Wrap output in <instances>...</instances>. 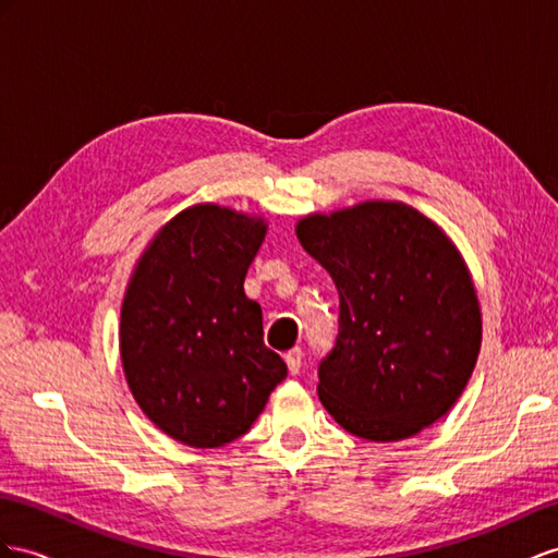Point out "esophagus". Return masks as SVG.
Segmentation results:
<instances>
[{
	"label": "esophagus",
	"instance_id": "obj_1",
	"mask_svg": "<svg viewBox=\"0 0 558 558\" xmlns=\"http://www.w3.org/2000/svg\"><path fill=\"white\" fill-rule=\"evenodd\" d=\"M302 361H304V353H302V349H292V351L284 353V363H288V367H290V373H292V375H296L299 369H302Z\"/></svg>",
	"mask_w": 558,
	"mask_h": 558
}]
</instances>
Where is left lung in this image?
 Here are the masks:
<instances>
[{
  "label": "left lung",
  "instance_id": "1",
  "mask_svg": "<svg viewBox=\"0 0 558 558\" xmlns=\"http://www.w3.org/2000/svg\"><path fill=\"white\" fill-rule=\"evenodd\" d=\"M296 238L339 292L335 347L318 365L325 410L379 442L446 415L481 349L478 299L452 242L401 203L313 214Z\"/></svg>",
  "mask_w": 558,
  "mask_h": 558
}]
</instances>
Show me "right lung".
<instances>
[{
	"label": "right lung",
	"mask_w": 558,
	"mask_h": 558,
	"mask_svg": "<svg viewBox=\"0 0 558 558\" xmlns=\"http://www.w3.org/2000/svg\"><path fill=\"white\" fill-rule=\"evenodd\" d=\"M262 219L197 205L150 242L126 290L120 351L148 420L191 448L247 434L288 365L264 344L262 306L245 296Z\"/></svg>",
	"instance_id": "right-lung-1"
}]
</instances>
